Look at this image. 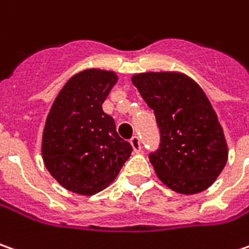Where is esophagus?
<instances>
[{"instance_id": "34e87169", "label": "esophagus", "mask_w": 249, "mask_h": 249, "mask_svg": "<svg viewBox=\"0 0 249 249\" xmlns=\"http://www.w3.org/2000/svg\"><path fill=\"white\" fill-rule=\"evenodd\" d=\"M131 144H132V147H133V151L135 153H139V151L142 150V146H141V141H139V138L135 135V136H132L131 138Z\"/></svg>"}]
</instances>
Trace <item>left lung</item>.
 Here are the masks:
<instances>
[{"label":"left lung","mask_w":249,"mask_h":249,"mask_svg":"<svg viewBox=\"0 0 249 249\" xmlns=\"http://www.w3.org/2000/svg\"><path fill=\"white\" fill-rule=\"evenodd\" d=\"M147 106L154 110L160 146L151 165L174 192L196 194L208 189L223 171L227 144L218 116L201 87L182 73H141L132 77Z\"/></svg>","instance_id":"left-lung-1"}]
</instances>
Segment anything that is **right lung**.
Returning a JSON list of instances; mask_svg holds the SVG:
<instances>
[{"mask_svg":"<svg viewBox=\"0 0 249 249\" xmlns=\"http://www.w3.org/2000/svg\"><path fill=\"white\" fill-rule=\"evenodd\" d=\"M117 77L88 69L73 75L57 93L42 133V159L65 189L92 196L111 183L132 153L113 117L102 108Z\"/></svg>","mask_w":249,"mask_h":249,"instance_id":"obj_1","label":"right lung"}]
</instances>
